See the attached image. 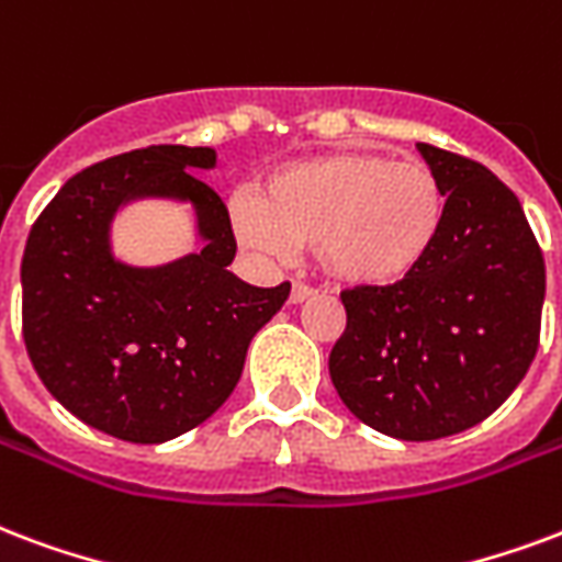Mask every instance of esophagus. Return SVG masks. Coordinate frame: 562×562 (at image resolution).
I'll use <instances>...</instances> for the list:
<instances>
[{
  "label": "esophagus",
  "mask_w": 562,
  "mask_h": 562,
  "mask_svg": "<svg viewBox=\"0 0 562 562\" xmlns=\"http://www.w3.org/2000/svg\"><path fill=\"white\" fill-rule=\"evenodd\" d=\"M310 297H315V289H310V285H301V282H294L292 294H289V301L303 303V301H310Z\"/></svg>",
  "instance_id": "obj_1"
}]
</instances>
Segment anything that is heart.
I'll list each match as a JSON object with an SVG mask.
<instances>
[{
    "mask_svg": "<svg viewBox=\"0 0 562 562\" xmlns=\"http://www.w3.org/2000/svg\"><path fill=\"white\" fill-rule=\"evenodd\" d=\"M447 193L423 160L378 151H330L273 169L261 196L240 193L228 226L240 247L285 261L313 244L327 277L386 289L414 277L438 247Z\"/></svg>",
    "mask_w": 562,
    "mask_h": 562,
    "instance_id": "b5f03b06",
    "label": "heart"
}]
</instances>
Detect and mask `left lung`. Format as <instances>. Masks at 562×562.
Masks as SVG:
<instances>
[{"instance_id":"left-lung-1","label":"left lung","mask_w":562,"mask_h":562,"mask_svg":"<svg viewBox=\"0 0 562 562\" xmlns=\"http://www.w3.org/2000/svg\"><path fill=\"white\" fill-rule=\"evenodd\" d=\"M447 193L426 265L398 285L342 292L330 381L360 423L438 440L494 414L539 348L546 261L525 207L485 166L417 143Z\"/></svg>"}]
</instances>
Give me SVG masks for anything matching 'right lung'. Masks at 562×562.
Masks as SVG:
<instances>
[{
  "label": "right lung",
  "instance_id": "add662e5",
  "mask_svg": "<svg viewBox=\"0 0 562 562\" xmlns=\"http://www.w3.org/2000/svg\"><path fill=\"white\" fill-rule=\"evenodd\" d=\"M214 148L148 145L65 181L29 232L20 265L23 339L37 378L86 426L131 443L196 429L232 396L252 336L289 301V282L238 280L223 199L193 172ZM190 204L199 254L131 266L111 223L131 201Z\"/></svg>",
  "mask_w": 562,
  "mask_h": 562
}]
</instances>
